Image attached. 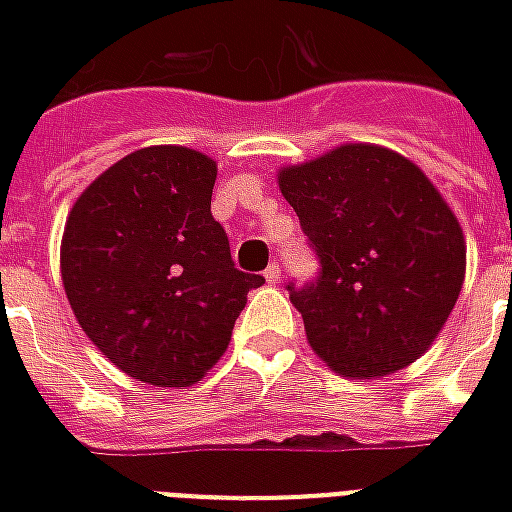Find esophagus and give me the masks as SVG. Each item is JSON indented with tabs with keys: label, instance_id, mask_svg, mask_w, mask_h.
Returning a JSON list of instances; mask_svg holds the SVG:
<instances>
[{
	"label": "esophagus",
	"instance_id": "1",
	"mask_svg": "<svg viewBox=\"0 0 512 512\" xmlns=\"http://www.w3.org/2000/svg\"><path fill=\"white\" fill-rule=\"evenodd\" d=\"M263 277H266L268 285H277L279 279H282V268H279L277 263H271V266L266 268V274H263Z\"/></svg>",
	"mask_w": 512,
	"mask_h": 512
}]
</instances>
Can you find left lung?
<instances>
[{
  "label": "left lung",
  "mask_w": 512,
  "mask_h": 512,
  "mask_svg": "<svg viewBox=\"0 0 512 512\" xmlns=\"http://www.w3.org/2000/svg\"><path fill=\"white\" fill-rule=\"evenodd\" d=\"M321 274L290 290L307 343L334 373L381 378L428 351L466 277L458 216L395 150L345 142L277 172Z\"/></svg>",
  "instance_id": "obj_1"
}]
</instances>
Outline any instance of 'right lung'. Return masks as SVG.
<instances>
[{
  "mask_svg": "<svg viewBox=\"0 0 512 512\" xmlns=\"http://www.w3.org/2000/svg\"><path fill=\"white\" fill-rule=\"evenodd\" d=\"M216 161L183 145L128 153L73 202L60 246L65 296L82 332L126 376L191 386L230 345L246 293L211 216Z\"/></svg>",
  "mask_w": 512,
  "mask_h": 512,
  "instance_id": "right-lung-1",
  "label": "right lung"
}]
</instances>
